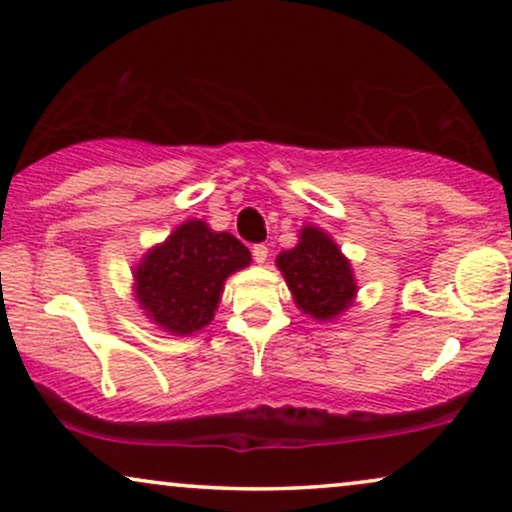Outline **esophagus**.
Here are the masks:
<instances>
[{"mask_svg":"<svg viewBox=\"0 0 512 512\" xmlns=\"http://www.w3.org/2000/svg\"><path fill=\"white\" fill-rule=\"evenodd\" d=\"M251 254H254L256 263H265V258H268V247H265V244H254V247H251Z\"/></svg>","mask_w":512,"mask_h":512,"instance_id":"obj_1","label":"esophagus"}]
</instances>
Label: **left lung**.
<instances>
[{"label": "left lung", "instance_id": "left-lung-1", "mask_svg": "<svg viewBox=\"0 0 512 512\" xmlns=\"http://www.w3.org/2000/svg\"><path fill=\"white\" fill-rule=\"evenodd\" d=\"M277 268L296 305L314 319H335L352 303L356 284L349 261L319 228L305 226L298 247L277 256Z\"/></svg>", "mask_w": 512, "mask_h": 512}]
</instances>
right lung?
I'll return each mask as SVG.
<instances>
[{
    "mask_svg": "<svg viewBox=\"0 0 512 512\" xmlns=\"http://www.w3.org/2000/svg\"><path fill=\"white\" fill-rule=\"evenodd\" d=\"M249 263V249L235 235L186 221L139 263L137 300L165 331L188 335L212 321L226 277Z\"/></svg>",
    "mask_w": 512,
    "mask_h": 512,
    "instance_id": "right-lung-1",
    "label": "right lung"
}]
</instances>
